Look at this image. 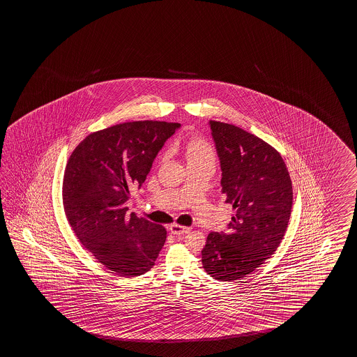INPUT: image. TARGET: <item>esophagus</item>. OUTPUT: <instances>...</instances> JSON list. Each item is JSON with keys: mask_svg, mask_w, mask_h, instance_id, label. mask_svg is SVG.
Listing matches in <instances>:
<instances>
[{"mask_svg": "<svg viewBox=\"0 0 357 357\" xmlns=\"http://www.w3.org/2000/svg\"><path fill=\"white\" fill-rule=\"evenodd\" d=\"M169 229H170V232H172L173 235L183 236L185 235V234H188L189 231H190V227H185V226H182V225L173 223V225H170Z\"/></svg>", "mask_w": 357, "mask_h": 357, "instance_id": "obj_1", "label": "esophagus"}]
</instances>
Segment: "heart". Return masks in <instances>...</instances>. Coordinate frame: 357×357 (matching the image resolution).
Wrapping results in <instances>:
<instances>
[{
  "label": "heart",
  "mask_w": 357,
  "mask_h": 357,
  "mask_svg": "<svg viewBox=\"0 0 357 357\" xmlns=\"http://www.w3.org/2000/svg\"><path fill=\"white\" fill-rule=\"evenodd\" d=\"M187 164H209L215 165V150L201 136H193L185 144Z\"/></svg>",
  "instance_id": "heart-1"
}]
</instances>
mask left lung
Masks as SVG:
<instances>
[{
  "label": "left lung",
  "mask_w": 357,
  "mask_h": 357,
  "mask_svg": "<svg viewBox=\"0 0 357 357\" xmlns=\"http://www.w3.org/2000/svg\"><path fill=\"white\" fill-rule=\"evenodd\" d=\"M221 162V193L232 206L229 232H211L202 264L221 282L245 278L275 252L289 222L293 188L275 149L231 123L209 121Z\"/></svg>",
  "instance_id": "8db88e82"
}]
</instances>
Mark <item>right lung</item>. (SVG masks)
<instances>
[{
  "instance_id": "right-lung-1",
  "label": "right lung",
  "mask_w": 357,
  "mask_h": 357,
  "mask_svg": "<svg viewBox=\"0 0 357 357\" xmlns=\"http://www.w3.org/2000/svg\"><path fill=\"white\" fill-rule=\"evenodd\" d=\"M179 128L176 122H123L88 135L69 156L63 179L68 222L98 263L117 275L145 274L164 246L167 229L128 213L126 201Z\"/></svg>"
}]
</instances>
